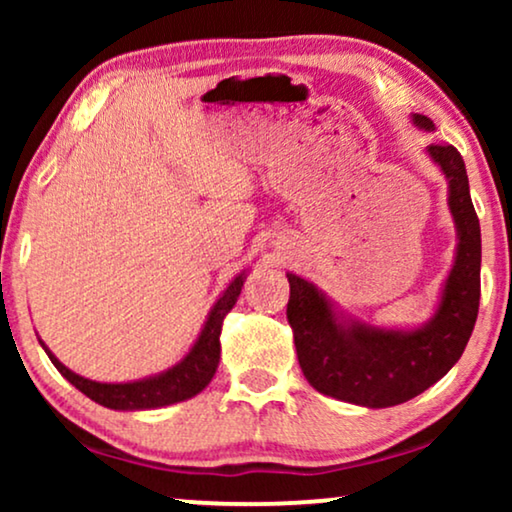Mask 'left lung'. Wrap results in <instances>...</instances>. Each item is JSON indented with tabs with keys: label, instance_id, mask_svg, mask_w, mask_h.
<instances>
[{
	"label": "left lung",
	"instance_id": "1",
	"mask_svg": "<svg viewBox=\"0 0 512 512\" xmlns=\"http://www.w3.org/2000/svg\"><path fill=\"white\" fill-rule=\"evenodd\" d=\"M433 130L426 116H412ZM429 156L450 181V209L457 223V261L445 282L443 300L429 324L417 331H391L342 321L314 284L289 277L286 319L293 328L305 380L338 401L389 408L410 401L436 384L471 338L480 307V221L468 191L466 165L452 144H431Z\"/></svg>",
	"mask_w": 512,
	"mask_h": 512
}]
</instances>
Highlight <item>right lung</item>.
<instances>
[{"instance_id":"obj_1","label":"right lung","mask_w":512,"mask_h":512,"mask_svg":"<svg viewBox=\"0 0 512 512\" xmlns=\"http://www.w3.org/2000/svg\"><path fill=\"white\" fill-rule=\"evenodd\" d=\"M242 286H244V277L242 275L235 277L228 289L223 291V296L216 300V305L212 307V312H209V319L205 328H202L198 342H195L191 352L186 354V359L177 363L174 368L165 370V373L149 377V380L125 382V384H104V382L86 380V377L76 375L69 368L62 366L44 342H41V345H44L48 359L53 361V366L58 368L60 373L81 391V394L93 398L95 403L104 405V408H111V410L163 408V405L186 401V398L200 394V391L212 382L216 366H219V359H221L219 335H221L223 319H226V314L230 310H233Z\"/></svg>"}]
</instances>
